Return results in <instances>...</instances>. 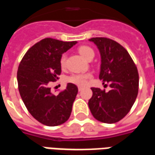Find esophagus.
<instances>
[{
  "instance_id": "34e87169",
  "label": "esophagus",
  "mask_w": 155,
  "mask_h": 155,
  "mask_svg": "<svg viewBox=\"0 0 155 155\" xmlns=\"http://www.w3.org/2000/svg\"><path fill=\"white\" fill-rule=\"evenodd\" d=\"M78 91H82V88H81V87H79V88H78Z\"/></svg>"
}]
</instances>
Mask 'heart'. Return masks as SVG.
<instances>
[{
    "label": "heart",
    "instance_id": "1",
    "mask_svg": "<svg viewBox=\"0 0 155 155\" xmlns=\"http://www.w3.org/2000/svg\"><path fill=\"white\" fill-rule=\"evenodd\" d=\"M79 53L81 54L82 57L89 61L91 58H94V52L93 51V49H91L89 46H81V47L78 49ZM65 61H66V54H64L61 55V67H64L65 65ZM92 74L90 73H82V74H73L68 76L66 78L65 81L71 83V84H74L78 86H84L85 84H87L88 80L91 79Z\"/></svg>",
    "mask_w": 155,
    "mask_h": 155
}]
</instances>
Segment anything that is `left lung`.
I'll list each match as a JSON object with an SVG mask.
<instances>
[{
  "label": "left lung",
  "instance_id": "1",
  "mask_svg": "<svg viewBox=\"0 0 155 155\" xmlns=\"http://www.w3.org/2000/svg\"><path fill=\"white\" fill-rule=\"evenodd\" d=\"M100 51L101 58L99 78L110 84V91L91 88L93 95L89 101L91 114L99 121L116 123L125 116L136 100L139 74L132 58L116 41L104 37L89 40Z\"/></svg>",
  "mask_w": 155,
  "mask_h": 155
}]
</instances>
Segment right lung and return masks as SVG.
I'll list each match as a JSON object with an SVG mask.
<instances>
[{"instance_id":"right-lung-1","label":"right lung","mask_w":155,"mask_h":155,"mask_svg":"<svg viewBox=\"0 0 155 155\" xmlns=\"http://www.w3.org/2000/svg\"><path fill=\"white\" fill-rule=\"evenodd\" d=\"M77 41L45 38L25 53L19 64L17 82L21 97L30 114L47 126H57L70 118L77 86L68 83L57 95L52 94L51 82L61 73V57Z\"/></svg>"}]
</instances>
